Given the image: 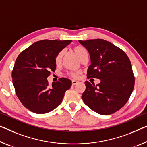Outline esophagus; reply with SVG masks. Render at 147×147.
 Listing matches in <instances>:
<instances>
[{
	"mask_svg": "<svg viewBox=\"0 0 147 147\" xmlns=\"http://www.w3.org/2000/svg\"><path fill=\"white\" fill-rule=\"evenodd\" d=\"M78 82V81H77V80H72V84H73V86H74V85H76Z\"/></svg>",
	"mask_w": 147,
	"mask_h": 147,
	"instance_id": "34e87169",
	"label": "esophagus"
}]
</instances>
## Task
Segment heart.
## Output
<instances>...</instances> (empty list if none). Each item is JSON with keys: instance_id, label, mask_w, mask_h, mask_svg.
Returning <instances> with one entry per match:
<instances>
[{"instance_id": "heart-1", "label": "heart", "mask_w": 147, "mask_h": 147, "mask_svg": "<svg viewBox=\"0 0 147 147\" xmlns=\"http://www.w3.org/2000/svg\"><path fill=\"white\" fill-rule=\"evenodd\" d=\"M73 50L74 53L76 55V56L78 57L80 61H82L85 58L88 57L87 50L84 47H82V46H75V47L73 48ZM62 57L63 51H59L57 54L55 58V65H59L61 63V60H62ZM69 75L73 78H77L78 76V73H76V72H71V73H69Z\"/></svg>"}]
</instances>
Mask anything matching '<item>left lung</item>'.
Segmentation results:
<instances>
[{
	"label": "left lung",
	"mask_w": 147,
	"mask_h": 147,
	"mask_svg": "<svg viewBox=\"0 0 147 147\" xmlns=\"http://www.w3.org/2000/svg\"><path fill=\"white\" fill-rule=\"evenodd\" d=\"M78 41L90 56L87 78L101 80L96 85L85 82L82 100L96 113L112 114L125 106L134 88L135 76L129 59L121 49L104 39Z\"/></svg>",
	"instance_id": "8db88e82"
}]
</instances>
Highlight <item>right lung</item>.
Instances as JSON below:
<instances>
[{"mask_svg": "<svg viewBox=\"0 0 147 147\" xmlns=\"http://www.w3.org/2000/svg\"><path fill=\"white\" fill-rule=\"evenodd\" d=\"M71 40L36 41L22 51L12 72V82L17 97L23 106L32 112L45 113L62 102L72 82L66 78L49 85L47 78L55 72L57 54Z\"/></svg>", "mask_w": 147, "mask_h": 147, "instance_id": "right-lung-1", "label": "right lung"}]
</instances>
